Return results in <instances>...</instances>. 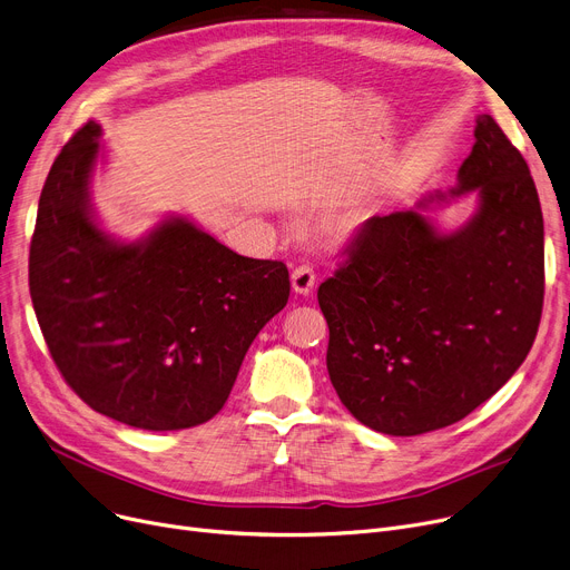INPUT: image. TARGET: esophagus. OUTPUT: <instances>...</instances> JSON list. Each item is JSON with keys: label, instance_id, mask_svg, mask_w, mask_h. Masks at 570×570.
I'll return each mask as SVG.
<instances>
[{"label": "esophagus", "instance_id": "34e87169", "mask_svg": "<svg viewBox=\"0 0 570 570\" xmlns=\"http://www.w3.org/2000/svg\"><path fill=\"white\" fill-rule=\"evenodd\" d=\"M291 284H293V291L301 293V295H309L314 284H316V275H314V267L303 263L297 265L293 273H291Z\"/></svg>", "mask_w": 570, "mask_h": 570}]
</instances>
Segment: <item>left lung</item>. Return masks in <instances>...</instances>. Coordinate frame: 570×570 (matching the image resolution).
I'll return each mask as SVG.
<instances>
[{
	"instance_id": "8db88e82",
	"label": "left lung",
	"mask_w": 570,
	"mask_h": 570,
	"mask_svg": "<svg viewBox=\"0 0 570 570\" xmlns=\"http://www.w3.org/2000/svg\"><path fill=\"white\" fill-rule=\"evenodd\" d=\"M453 196L478 213L441 235L423 209L370 217L318 286L331 327L327 374L363 425L415 436L462 421L511 379L535 340L546 295L543 213L520 149L492 115Z\"/></svg>"
}]
</instances>
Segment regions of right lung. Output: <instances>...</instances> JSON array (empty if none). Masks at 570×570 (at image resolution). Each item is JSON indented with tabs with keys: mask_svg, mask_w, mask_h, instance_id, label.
<instances>
[{
	"mask_svg": "<svg viewBox=\"0 0 570 570\" xmlns=\"http://www.w3.org/2000/svg\"><path fill=\"white\" fill-rule=\"evenodd\" d=\"M101 127L57 155L29 245V295L52 361L95 411L138 430L200 425L291 293L282 261L239 256L187 219L115 243L92 219Z\"/></svg>",
	"mask_w": 570,
	"mask_h": 570,
	"instance_id": "1",
	"label": "right lung"
}]
</instances>
